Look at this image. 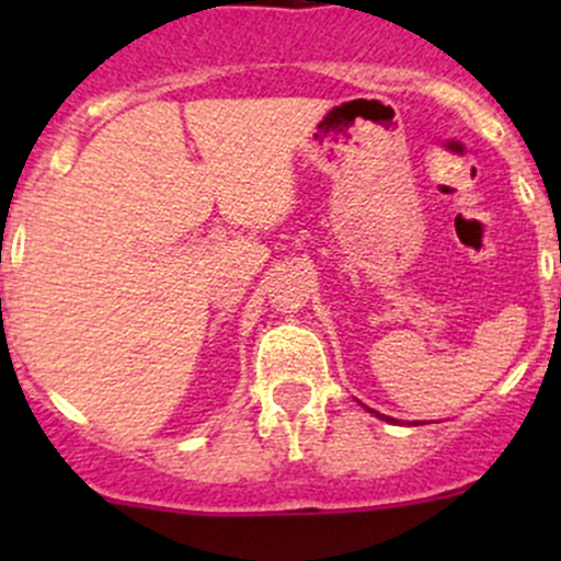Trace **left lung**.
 Returning a JSON list of instances; mask_svg holds the SVG:
<instances>
[{"instance_id": "left-lung-1", "label": "left lung", "mask_w": 561, "mask_h": 561, "mask_svg": "<svg viewBox=\"0 0 561 561\" xmlns=\"http://www.w3.org/2000/svg\"><path fill=\"white\" fill-rule=\"evenodd\" d=\"M377 415H380V412H377ZM380 417H386V415H380ZM388 421H390V417H388Z\"/></svg>"}]
</instances>
